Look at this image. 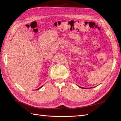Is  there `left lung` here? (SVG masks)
I'll list each match as a JSON object with an SVG mask.
<instances>
[{
  "label": "left lung",
  "mask_w": 121,
  "mask_h": 121,
  "mask_svg": "<svg viewBox=\"0 0 121 121\" xmlns=\"http://www.w3.org/2000/svg\"><path fill=\"white\" fill-rule=\"evenodd\" d=\"M80 88H83V87H80Z\"/></svg>",
  "instance_id": "left-lung-1"
}]
</instances>
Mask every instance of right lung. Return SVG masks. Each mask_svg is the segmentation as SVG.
I'll return each mask as SVG.
<instances>
[{"label": "right lung", "instance_id": "obj_1", "mask_svg": "<svg viewBox=\"0 0 121 121\" xmlns=\"http://www.w3.org/2000/svg\"><path fill=\"white\" fill-rule=\"evenodd\" d=\"M41 87H42V86H41ZM41 87H40V88H38V89H40V88H41Z\"/></svg>", "mask_w": 121, "mask_h": 121}]
</instances>
